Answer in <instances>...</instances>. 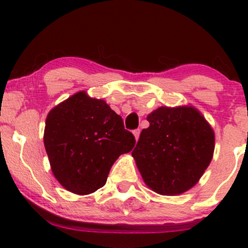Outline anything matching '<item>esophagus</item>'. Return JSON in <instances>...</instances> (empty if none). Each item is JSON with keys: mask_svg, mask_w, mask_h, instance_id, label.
<instances>
[{"mask_svg": "<svg viewBox=\"0 0 248 248\" xmlns=\"http://www.w3.org/2000/svg\"><path fill=\"white\" fill-rule=\"evenodd\" d=\"M133 134H134V138H135V140L138 141L139 136H140V129H135V130H133Z\"/></svg>", "mask_w": 248, "mask_h": 248, "instance_id": "1", "label": "esophagus"}]
</instances>
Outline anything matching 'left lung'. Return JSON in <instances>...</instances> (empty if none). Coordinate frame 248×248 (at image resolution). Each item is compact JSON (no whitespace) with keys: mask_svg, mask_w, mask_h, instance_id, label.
<instances>
[{"mask_svg":"<svg viewBox=\"0 0 248 248\" xmlns=\"http://www.w3.org/2000/svg\"><path fill=\"white\" fill-rule=\"evenodd\" d=\"M147 120L132 153L144 183L160 195L187 191L212 160L213 129L192 106L160 107Z\"/></svg>","mask_w":248,"mask_h":248,"instance_id":"8db88e82","label":"left lung"}]
</instances>
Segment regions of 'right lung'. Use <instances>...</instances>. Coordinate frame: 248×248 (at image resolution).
<instances>
[{
    "instance_id": "right-lung-1",
    "label": "right lung",
    "mask_w": 248,
    "mask_h": 248,
    "mask_svg": "<svg viewBox=\"0 0 248 248\" xmlns=\"http://www.w3.org/2000/svg\"><path fill=\"white\" fill-rule=\"evenodd\" d=\"M44 146L51 170L69 191L88 195L106 184L108 173L135 138L106 101L76 93L50 110Z\"/></svg>"
}]
</instances>
